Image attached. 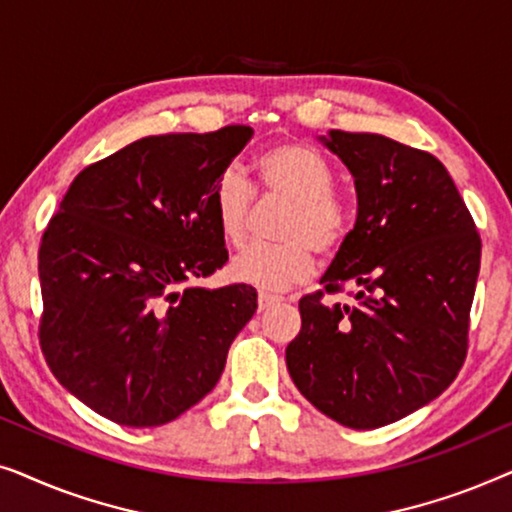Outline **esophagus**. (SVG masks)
Masks as SVG:
<instances>
[{"label":"esophagus","instance_id":"1","mask_svg":"<svg viewBox=\"0 0 512 512\" xmlns=\"http://www.w3.org/2000/svg\"><path fill=\"white\" fill-rule=\"evenodd\" d=\"M282 300V296H277V293H265L261 291L258 293V310H268V307H272L275 303H279Z\"/></svg>","mask_w":512,"mask_h":512}]
</instances>
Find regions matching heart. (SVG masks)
Segmentation results:
<instances>
[{
  "label": "heart",
  "instance_id": "b5f03b06",
  "mask_svg": "<svg viewBox=\"0 0 512 512\" xmlns=\"http://www.w3.org/2000/svg\"><path fill=\"white\" fill-rule=\"evenodd\" d=\"M256 172L265 195L289 200L279 221L282 242L251 244L230 261L235 282L279 291L303 282L314 270V251L333 256L347 240L349 212L345 200L333 191L335 174L328 160L314 146L279 142L256 158ZM216 226L233 247L247 240L254 188L237 167H223L209 191Z\"/></svg>",
  "mask_w": 512,
  "mask_h": 512
}]
</instances>
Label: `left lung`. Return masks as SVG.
Listing matches in <instances>:
<instances>
[{
  "instance_id": "obj_1",
  "label": "left lung",
  "mask_w": 512,
  "mask_h": 512,
  "mask_svg": "<svg viewBox=\"0 0 512 512\" xmlns=\"http://www.w3.org/2000/svg\"><path fill=\"white\" fill-rule=\"evenodd\" d=\"M321 139L352 172L359 216L324 289L300 298L286 366L324 415L377 429L431 403L464 366L480 233L429 151L370 132ZM335 292L355 303L326 304Z\"/></svg>"
}]
</instances>
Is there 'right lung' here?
Returning <instances> with one entry per match:
<instances>
[{"label": "right lung", "instance_id": "obj_1", "mask_svg": "<svg viewBox=\"0 0 512 512\" xmlns=\"http://www.w3.org/2000/svg\"><path fill=\"white\" fill-rule=\"evenodd\" d=\"M249 125L137 139L83 167L39 244L51 373L123 426L177 419L216 387L256 289L195 286L228 261L209 191Z\"/></svg>", "mask_w": 512, "mask_h": 512}]
</instances>
